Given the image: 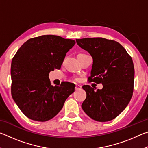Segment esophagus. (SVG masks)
I'll list each match as a JSON object with an SVG mask.
<instances>
[{"instance_id":"obj_1","label":"esophagus","mask_w":148,"mask_h":148,"mask_svg":"<svg viewBox=\"0 0 148 148\" xmlns=\"http://www.w3.org/2000/svg\"><path fill=\"white\" fill-rule=\"evenodd\" d=\"M82 89V86H80V85H76V87H75V89L77 91V90H79Z\"/></svg>"}]
</instances>
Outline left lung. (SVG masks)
<instances>
[{
	"label": "left lung",
	"instance_id": "1",
	"mask_svg": "<svg viewBox=\"0 0 148 148\" xmlns=\"http://www.w3.org/2000/svg\"><path fill=\"white\" fill-rule=\"evenodd\" d=\"M92 58L90 82L101 83L102 89L84 86L87 97L82 108L95 121L116 118L127 107L133 92L134 69L132 58L116 41L103 38L76 39Z\"/></svg>",
	"mask_w": 148,
	"mask_h": 148
}]
</instances>
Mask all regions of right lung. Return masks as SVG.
Instances as JSON below:
<instances>
[{
  "mask_svg": "<svg viewBox=\"0 0 148 148\" xmlns=\"http://www.w3.org/2000/svg\"><path fill=\"white\" fill-rule=\"evenodd\" d=\"M75 44L74 40L43 35L28 40L17 50L11 64L12 96L29 119H52L74 92L75 85L69 82L51 86L49 74L61 69L66 53Z\"/></svg>",
  "mask_w": 148,
  "mask_h": 148,
  "instance_id": "add662e5",
  "label": "right lung"
}]
</instances>
